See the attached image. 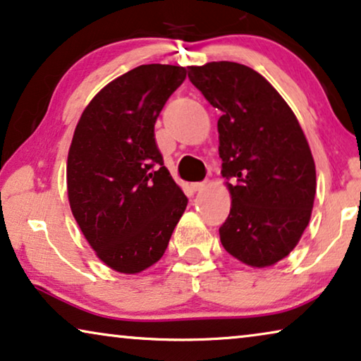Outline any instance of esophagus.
I'll list each match as a JSON object with an SVG mask.
<instances>
[{
    "label": "esophagus",
    "mask_w": 361,
    "mask_h": 361,
    "mask_svg": "<svg viewBox=\"0 0 361 361\" xmlns=\"http://www.w3.org/2000/svg\"><path fill=\"white\" fill-rule=\"evenodd\" d=\"M205 185H207V182H205V180H202V182H194V184H192V189H194L195 192H197V190H204V189H205Z\"/></svg>",
    "instance_id": "34e87169"
}]
</instances>
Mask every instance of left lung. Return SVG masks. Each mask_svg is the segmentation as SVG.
Masks as SVG:
<instances>
[{"instance_id":"left-lung-1","label":"left lung","mask_w":361,"mask_h":361,"mask_svg":"<svg viewBox=\"0 0 361 361\" xmlns=\"http://www.w3.org/2000/svg\"><path fill=\"white\" fill-rule=\"evenodd\" d=\"M189 80L219 108L221 176L231 194L224 248L264 268L288 256L309 225L315 164L298 118L263 75L236 62L189 67Z\"/></svg>"}]
</instances>
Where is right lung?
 <instances>
[{"label": "right lung", "instance_id": "obj_1", "mask_svg": "<svg viewBox=\"0 0 361 361\" xmlns=\"http://www.w3.org/2000/svg\"><path fill=\"white\" fill-rule=\"evenodd\" d=\"M185 68L147 63L123 73L83 110L67 159L72 214L97 256L118 273L157 263L187 207L166 169L154 125Z\"/></svg>", "mask_w": 361, "mask_h": 361}]
</instances>
